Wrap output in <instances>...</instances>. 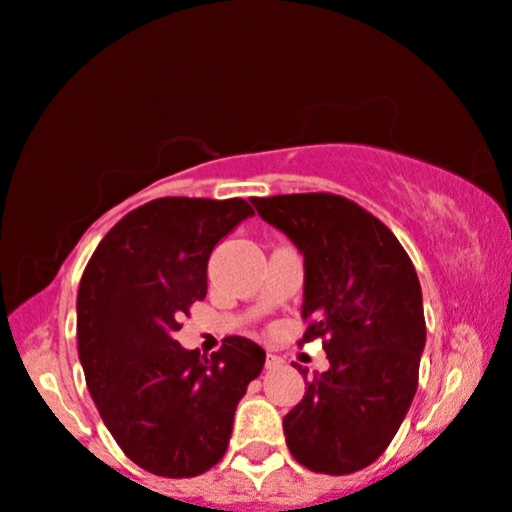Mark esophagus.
Returning a JSON list of instances; mask_svg holds the SVG:
<instances>
[{
  "label": "esophagus",
  "instance_id": "34e87169",
  "mask_svg": "<svg viewBox=\"0 0 512 512\" xmlns=\"http://www.w3.org/2000/svg\"><path fill=\"white\" fill-rule=\"evenodd\" d=\"M283 365V358L281 356H274V353H267V363H264V367L267 370H276V367Z\"/></svg>",
  "mask_w": 512,
  "mask_h": 512
}]
</instances>
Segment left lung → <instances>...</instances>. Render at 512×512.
<instances>
[{"mask_svg": "<svg viewBox=\"0 0 512 512\" xmlns=\"http://www.w3.org/2000/svg\"><path fill=\"white\" fill-rule=\"evenodd\" d=\"M252 206L304 255L309 327L299 344L320 337L330 360L285 414V442L313 473H356L391 445L417 393L426 344L417 271L393 231L344 196L283 194Z\"/></svg>", "mask_w": 512, "mask_h": 512, "instance_id": "obj_1", "label": "left lung"}]
</instances>
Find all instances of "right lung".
<instances>
[{"instance_id":"right-lung-1","label":"right lung","mask_w":512,"mask_h":512,"mask_svg":"<svg viewBox=\"0 0 512 512\" xmlns=\"http://www.w3.org/2000/svg\"><path fill=\"white\" fill-rule=\"evenodd\" d=\"M250 215L243 199L149 201L107 231L81 276L86 386L128 459L161 478H194L222 459L238 400L267 360L245 337L210 358L175 339L206 297L210 252Z\"/></svg>"}]
</instances>
